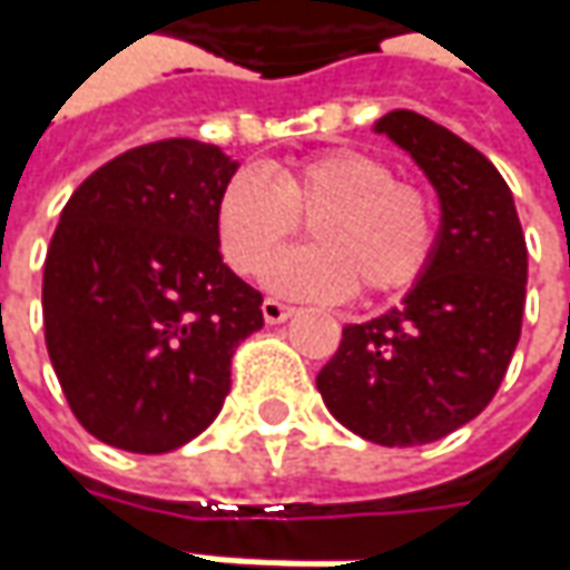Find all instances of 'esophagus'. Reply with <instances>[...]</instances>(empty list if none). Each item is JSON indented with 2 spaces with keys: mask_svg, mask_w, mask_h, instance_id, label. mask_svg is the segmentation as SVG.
<instances>
[{
  "mask_svg": "<svg viewBox=\"0 0 570 570\" xmlns=\"http://www.w3.org/2000/svg\"><path fill=\"white\" fill-rule=\"evenodd\" d=\"M293 312H296V308H293V305L281 303V299H265V303H262V315H265L267 324L286 322V318H289Z\"/></svg>",
  "mask_w": 570,
  "mask_h": 570,
  "instance_id": "34e87169",
  "label": "esophagus"
}]
</instances>
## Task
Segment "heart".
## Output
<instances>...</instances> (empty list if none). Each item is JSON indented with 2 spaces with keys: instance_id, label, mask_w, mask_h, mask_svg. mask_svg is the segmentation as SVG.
Wrapping results in <instances>:
<instances>
[{
  "instance_id": "heart-1",
  "label": "heart",
  "mask_w": 570,
  "mask_h": 570,
  "mask_svg": "<svg viewBox=\"0 0 570 570\" xmlns=\"http://www.w3.org/2000/svg\"><path fill=\"white\" fill-rule=\"evenodd\" d=\"M309 220L308 249L267 266L274 293L341 299L394 293L420 274L435 246V205L422 188L397 183L382 157L327 150L293 167L239 169L217 195L214 229L226 265L258 274L266 258Z\"/></svg>"
}]
</instances>
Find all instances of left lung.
<instances>
[{"instance_id": "obj_1", "label": "left lung", "mask_w": 570, "mask_h": 570, "mask_svg": "<svg viewBox=\"0 0 570 570\" xmlns=\"http://www.w3.org/2000/svg\"><path fill=\"white\" fill-rule=\"evenodd\" d=\"M439 195V233L401 305L346 324L318 372L331 416L365 442H439L480 416L514 356L527 299V243L492 160L413 109L375 122Z\"/></svg>"}]
</instances>
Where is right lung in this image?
I'll return each mask as SVG.
<instances>
[{"mask_svg": "<svg viewBox=\"0 0 570 570\" xmlns=\"http://www.w3.org/2000/svg\"><path fill=\"white\" fill-rule=\"evenodd\" d=\"M217 145L167 138L90 173L43 265V331L71 413L94 439L167 454L217 420L229 360L262 293L224 265L214 229L236 176Z\"/></svg>", "mask_w": 570, "mask_h": 570, "instance_id": "right-lung-1", "label": "right lung"}]
</instances>
